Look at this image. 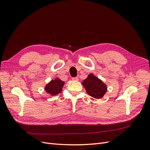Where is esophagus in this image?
<instances>
[{
  "label": "esophagus",
  "instance_id": "1",
  "mask_svg": "<svg viewBox=\"0 0 150 150\" xmlns=\"http://www.w3.org/2000/svg\"><path fill=\"white\" fill-rule=\"evenodd\" d=\"M72 81H78V78H77V77H75V78H72Z\"/></svg>",
  "mask_w": 150,
  "mask_h": 150
}]
</instances>
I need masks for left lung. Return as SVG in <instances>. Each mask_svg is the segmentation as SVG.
<instances>
[{"instance_id": "1", "label": "left lung", "mask_w": 150, "mask_h": 150, "mask_svg": "<svg viewBox=\"0 0 150 150\" xmlns=\"http://www.w3.org/2000/svg\"><path fill=\"white\" fill-rule=\"evenodd\" d=\"M82 84L89 96L96 99L101 98L107 91L106 85L93 74H89Z\"/></svg>"}]
</instances>
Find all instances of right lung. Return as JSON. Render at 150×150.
I'll use <instances>...</instances> for the list:
<instances>
[{"label": "right lung", "mask_w": 150, "mask_h": 150, "mask_svg": "<svg viewBox=\"0 0 150 150\" xmlns=\"http://www.w3.org/2000/svg\"><path fill=\"white\" fill-rule=\"evenodd\" d=\"M64 85V82L59 78H56L54 80H51L46 86L45 90L49 94L54 95L58 94L62 91V88Z\"/></svg>", "instance_id": "obj_1"}]
</instances>
